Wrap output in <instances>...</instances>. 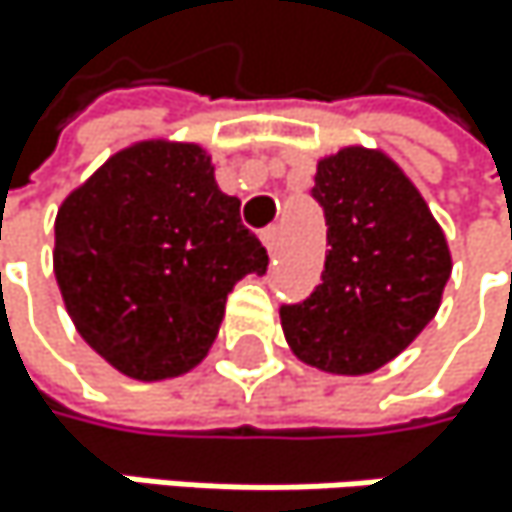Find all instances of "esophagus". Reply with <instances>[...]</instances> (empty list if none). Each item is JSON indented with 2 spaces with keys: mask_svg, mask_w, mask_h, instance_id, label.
Listing matches in <instances>:
<instances>
[{
  "mask_svg": "<svg viewBox=\"0 0 512 512\" xmlns=\"http://www.w3.org/2000/svg\"><path fill=\"white\" fill-rule=\"evenodd\" d=\"M279 236H282V233H279V227H276V224H273V227H267V230H261V242L267 245V251H270V254H276V248H279Z\"/></svg>",
  "mask_w": 512,
  "mask_h": 512,
  "instance_id": "obj_1",
  "label": "esophagus"
}]
</instances>
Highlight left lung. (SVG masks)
<instances>
[{
  "label": "left lung",
  "mask_w": 512,
  "mask_h": 512,
  "mask_svg": "<svg viewBox=\"0 0 512 512\" xmlns=\"http://www.w3.org/2000/svg\"><path fill=\"white\" fill-rule=\"evenodd\" d=\"M312 197L331 248L321 285L279 309L282 331L303 364L364 376L437 315L452 273L449 245L416 185L382 151L352 145L318 160Z\"/></svg>",
  "instance_id": "obj_1"
}]
</instances>
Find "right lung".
<instances>
[{"label": "right lung", "mask_w": 512, "mask_h": 512, "mask_svg": "<svg viewBox=\"0 0 512 512\" xmlns=\"http://www.w3.org/2000/svg\"><path fill=\"white\" fill-rule=\"evenodd\" d=\"M212 157L148 139L108 157L54 221V276L84 343L130 379L157 382L212 349L227 294L267 273Z\"/></svg>", "instance_id": "1"}]
</instances>
